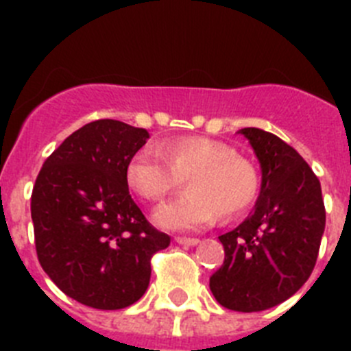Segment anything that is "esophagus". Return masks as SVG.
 I'll use <instances>...</instances> for the list:
<instances>
[{
  "label": "esophagus",
  "mask_w": 351,
  "mask_h": 351,
  "mask_svg": "<svg viewBox=\"0 0 351 351\" xmlns=\"http://www.w3.org/2000/svg\"><path fill=\"white\" fill-rule=\"evenodd\" d=\"M176 243L181 244V246H197L200 241H198V239H190V237H178L176 239Z\"/></svg>",
  "instance_id": "obj_1"
}]
</instances>
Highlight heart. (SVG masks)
<instances>
[{"label": "heart", "instance_id": "obj_1", "mask_svg": "<svg viewBox=\"0 0 351 351\" xmlns=\"http://www.w3.org/2000/svg\"><path fill=\"white\" fill-rule=\"evenodd\" d=\"M126 182L145 200H161L188 178V193L156 209L153 219L165 230H195L218 216L235 218L255 202V167L221 142L181 138L163 151L144 145L126 163Z\"/></svg>", "mask_w": 351, "mask_h": 351}]
</instances>
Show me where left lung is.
<instances>
[{
	"instance_id": "left-lung-1",
	"label": "left lung",
	"mask_w": 351,
	"mask_h": 351,
	"mask_svg": "<svg viewBox=\"0 0 351 351\" xmlns=\"http://www.w3.org/2000/svg\"><path fill=\"white\" fill-rule=\"evenodd\" d=\"M258 158L255 209L219 235L225 262L209 287L223 308L255 313L290 299L315 269L325 230L322 186L304 158L274 133L243 128Z\"/></svg>"
}]
</instances>
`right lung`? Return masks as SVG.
Masks as SVG:
<instances>
[{"label":"right lung","instance_id":"obj_1","mask_svg":"<svg viewBox=\"0 0 351 351\" xmlns=\"http://www.w3.org/2000/svg\"><path fill=\"white\" fill-rule=\"evenodd\" d=\"M149 133L114 119L73 132L45 160L31 219L40 265L56 287L95 309L137 302L151 280V256L170 237L133 202L126 163Z\"/></svg>","mask_w":351,"mask_h":351}]
</instances>
